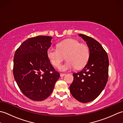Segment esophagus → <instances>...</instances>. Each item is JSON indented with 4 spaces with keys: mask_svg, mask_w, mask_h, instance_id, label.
<instances>
[{
    "mask_svg": "<svg viewBox=\"0 0 123 123\" xmlns=\"http://www.w3.org/2000/svg\"><path fill=\"white\" fill-rule=\"evenodd\" d=\"M65 74H63V73H61L60 74V77H63L64 75H65Z\"/></svg>",
    "mask_w": 123,
    "mask_h": 123,
    "instance_id": "esophagus-1",
    "label": "esophagus"
}]
</instances>
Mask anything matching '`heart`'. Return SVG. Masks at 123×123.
Wrapping results in <instances>:
<instances>
[{"mask_svg":"<svg viewBox=\"0 0 123 123\" xmlns=\"http://www.w3.org/2000/svg\"><path fill=\"white\" fill-rule=\"evenodd\" d=\"M66 55L68 61L60 67L61 71H67L76 67L80 69L84 67L89 57V49L87 45L79 43L74 39H67L57 44V48H49L47 50V56L54 67H59Z\"/></svg>","mask_w":123,"mask_h":123,"instance_id":"b5f03b06","label":"heart"}]
</instances>
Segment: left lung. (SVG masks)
I'll use <instances>...</instances> for the list:
<instances>
[{
    "label": "left lung",
    "instance_id": "1",
    "mask_svg": "<svg viewBox=\"0 0 123 123\" xmlns=\"http://www.w3.org/2000/svg\"><path fill=\"white\" fill-rule=\"evenodd\" d=\"M89 49L87 64L82 70L74 73V81L70 86L71 95L81 103L95 99L105 87L108 78V57L101 44L93 38L79 35Z\"/></svg>",
    "mask_w": 123,
    "mask_h": 123
}]
</instances>
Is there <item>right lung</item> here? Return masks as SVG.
<instances>
[{
    "label": "right lung",
    "mask_w": 123,
    "mask_h": 123,
    "mask_svg": "<svg viewBox=\"0 0 123 123\" xmlns=\"http://www.w3.org/2000/svg\"><path fill=\"white\" fill-rule=\"evenodd\" d=\"M52 37L38 36L24 41L16 51L13 74L24 95L34 101L47 98L60 77L47 56Z\"/></svg>",
    "instance_id": "add662e5"
}]
</instances>
